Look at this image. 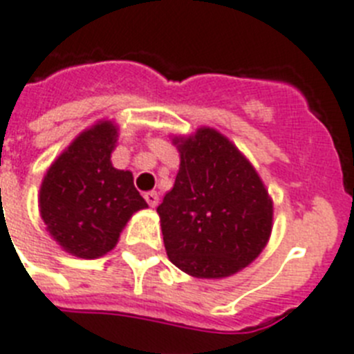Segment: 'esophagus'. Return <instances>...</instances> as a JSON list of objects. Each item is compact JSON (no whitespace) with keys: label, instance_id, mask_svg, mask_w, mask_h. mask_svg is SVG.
<instances>
[{"label":"esophagus","instance_id":"1","mask_svg":"<svg viewBox=\"0 0 354 354\" xmlns=\"http://www.w3.org/2000/svg\"><path fill=\"white\" fill-rule=\"evenodd\" d=\"M145 201L148 202V206L156 207L159 204V193L157 192H147L145 193Z\"/></svg>","mask_w":354,"mask_h":354}]
</instances>
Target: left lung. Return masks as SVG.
I'll list each match as a JSON object with an SVG mask.
<instances>
[{
    "label": "left lung",
    "instance_id": "left-lung-1",
    "mask_svg": "<svg viewBox=\"0 0 354 354\" xmlns=\"http://www.w3.org/2000/svg\"><path fill=\"white\" fill-rule=\"evenodd\" d=\"M174 188L157 207L166 254L193 277L218 279L245 268L272 232V201L254 166L209 127L175 138Z\"/></svg>",
    "mask_w": 354,
    "mask_h": 354
}]
</instances>
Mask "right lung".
Returning <instances> with one entry per match:
<instances>
[{
  "instance_id": "right-lung-1",
  "label": "right lung",
  "mask_w": 354,
  "mask_h": 354,
  "mask_svg": "<svg viewBox=\"0 0 354 354\" xmlns=\"http://www.w3.org/2000/svg\"><path fill=\"white\" fill-rule=\"evenodd\" d=\"M116 141L114 123H96L57 157L42 179L41 218L53 240L78 258L107 254L132 214L148 207L131 171L111 162Z\"/></svg>"
}]
</instances>
